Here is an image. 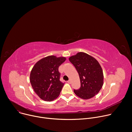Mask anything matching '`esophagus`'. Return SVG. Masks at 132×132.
I'll list each match as a JSON object with an SVG mask.
<instances>
[{
    "label": "esophagus",
    "mask_w": 132,
    "mask_h": 132,
    "mask_svg": "<svg viewBox=\"0 0 132 132\" xmlns=\"http://www.w3.org/2000/svg\"><path fill=\"white\" fill-rule=\"evenodd\" d=\"M67 82L68 83V84H71V81L69 80H68V81H67Z\"/></svg>",
    "instance_id": "34e87169"
}]
</instances>
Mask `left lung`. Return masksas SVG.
Returning <instances> with one entry per match:
<instances>
[{"instance_id":"left-lung-1","label":"left lung","mask_w":132,"mask_h":132,"mask_svg":"<svg viewBox=\"0 0 132 132\" xmlns=\"http://www.w3.org/2000/svg\"><path fill=\"white\" fill-rule=\"evenodd\" d=\"M69 60L77 70L81 83L79 89L73 90L75 95L85 100L95 97L103 85V73L99 63L84 52L70 56Z\"/></svg>"}]
</instances>
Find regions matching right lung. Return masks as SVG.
Listing matches in <instances>:
<instances>
[{
	"label": "right lung",
	"mask_w": 132,
	"mask_h": 132,
	"mask_svg": "<svg viewBox=\"0 0 132 132\" xmlns=\"http://www.w3.org/2000/svg\"><path fill=\"white\" fill-rule=\"evenodd\" d=\"M66 59L51 55L36 62L32 68L30 81L36 95L42 100L52 101L57 98L64 85L60 80L59 66Z\"/></svg>",
	"instance_id": "obj_1"
}]
</instances>
